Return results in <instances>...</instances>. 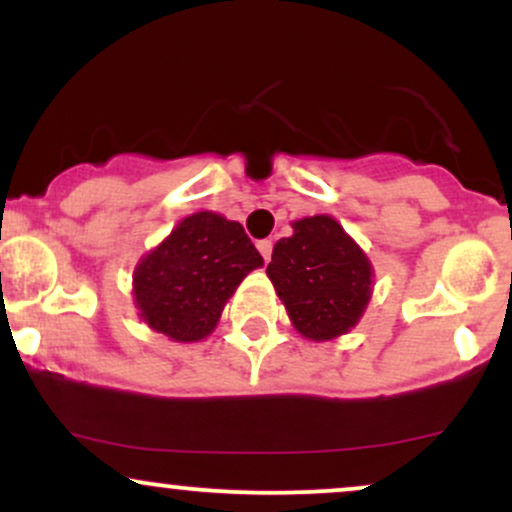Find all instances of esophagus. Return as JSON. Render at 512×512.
<instances>
[{"mask_svg": "<svg viewBox=\"0 0 512 512\" xmlns=\"http://www.w3.org/2000/svg\"><path fill=\"white\" fill-rule=\"evenodd\" d=\"M272 248H274V243L272 240H260V243H257V250L262 252V257H264V262H269L272 260Z\"/></svg>", "mask_w": 512, "mask_h": 512, "instance_id": "34e87169", "label": "esophagus"}]
</instances>
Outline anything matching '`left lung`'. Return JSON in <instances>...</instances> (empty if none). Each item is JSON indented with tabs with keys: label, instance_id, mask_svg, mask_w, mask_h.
Segmentation results:
<instances>
[{
	"label": "left lung",
	"instance_id": "8db88e82",
	"mask_svg": "<svg viewBox=\"0 0 512 512\" xmlns=\"http://www.w3.org/2000/svg\"><path fill=\"white\" fill-rule=\"evenodd\" d=\"M276 293L303 337L349 332L370 298V262L332 216L293 223V236L274 245L267 267Z\"/></svg>",
	"mask_w": 512,
	"mask_h": 512
}]
</instances>
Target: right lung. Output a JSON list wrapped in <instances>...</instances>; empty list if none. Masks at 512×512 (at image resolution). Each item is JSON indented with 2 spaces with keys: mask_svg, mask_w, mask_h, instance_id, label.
Wrapping results in <instances>:
<instances>
[{
  "mask_svg": "<svg viewBox=\"0 0 512 512\" xmlns=\"http://www.w3.org/2000/svg\"><path fill=\"white\" fill-rule=\"evenodd\" d=\"M262 264L238 221L187 216L134 272V301L151 330L197 342L214 330L240 281Z\"/></svg>",
  "mask_w": 512,
  "mask_h": 512,
  "instance_id": "1",
  "label": "right lung"
}]
</instances>
